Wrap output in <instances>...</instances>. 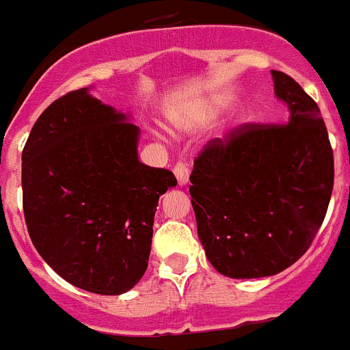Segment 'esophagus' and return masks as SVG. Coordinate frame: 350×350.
I'll return each mask as SVG.
<instances>
[{"mask_svg":"<svg viewBox=\"0 0 350 350\" xmlns=\"http://www.w3.org/2000/svg\"><path fill=\"white\" fill-rule=\"evenodd\" d=\"M173 173H175L178 184H180V186H186L187 180H189V164L184 163V161H178V163L173 166Z\"/></svg>","mask_w":350,"mask_h":350,"instance_id":"esophagus-1","label":"esophagus"}]
</instances>
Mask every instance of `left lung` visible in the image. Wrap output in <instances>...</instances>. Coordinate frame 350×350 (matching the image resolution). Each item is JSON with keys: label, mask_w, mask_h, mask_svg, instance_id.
<instances>
[{"label": "left lung", "mask_w": 350, "mask_h": 350, "mask_svg": "<svg viewBox=\"0 0 350 350\" xmlns=\"http://www.w3.org/2000/svg\"><path fill=\"white\" fill-rule=\"evenodd\" d=\"M285 124H243L214 138L195 159L191 204L198 237L228 278L282 273L312 246L334 182L329 136L317 103L273 70Z\"/></svg>", "instance_id": "obj_1"}]
</instances>
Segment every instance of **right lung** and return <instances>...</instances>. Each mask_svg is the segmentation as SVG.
I'll use <instances>...</instances> for the list:
<instances>
[{"mask_svg": "<svg viewBox=\"0 0 350 350\" xmlns=\"http://www.w3.org/2000/svg\"><path fill=\"white\" fill-rule=\"evenodd\" d=\"M139 129L74 90L46 107L23 150V208L33 246L59 276L103 295L145 274L170 170L138 161Z\"/></svg>", "mask_w": 350, "mask_h": 350, "instance_id": "right-lung-1", "label": "right lung"}]
</instances>
